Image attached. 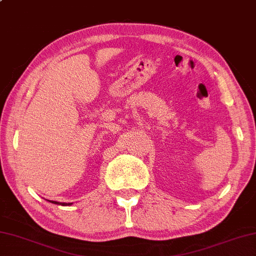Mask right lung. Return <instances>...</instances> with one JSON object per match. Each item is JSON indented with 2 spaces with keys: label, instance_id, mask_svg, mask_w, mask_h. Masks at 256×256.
Returning a JSON list of instances; mask_svg holds the SVG:
<instances>
[{
  "label": "right lung",
  "instance_id": "add662e5",
  "mask_svg": "<svg viewBox=\"0 0 256 256\" xmlns=\"http://www.w3.org/2000/svg\"><path fill=\"white\" fill-rule=\"evenodd\" d=\"M52 203H55V204H61V206H70L72 203H60V202H55V201H50Z\"/></svg>",
  "mask_w": 256,
  "mask_h": 256
}]
</instances>
